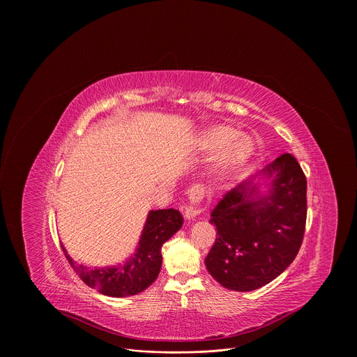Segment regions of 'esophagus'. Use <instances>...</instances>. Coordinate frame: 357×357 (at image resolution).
<instances>
[{
  "label": "esophagus",
  "mask_w": 357,
  "mask_h": 357,
  "mask_svg": "<svg viewBox=\"0 0 357 357\" xmlns=\"http://www.w3.org/2000/svg\"><path fill=\"white\" fill-rule=\"evenodd\" d=\"M200 199H202V192L197 186L195 188H190L189 192H188V202L185 203V205L182 206V211H183V216L190 220L193 219L195 216H197L199 213H202L203 208L200 206Z\"/></svg>",
  "instance_id": "1"
}]
</instances>
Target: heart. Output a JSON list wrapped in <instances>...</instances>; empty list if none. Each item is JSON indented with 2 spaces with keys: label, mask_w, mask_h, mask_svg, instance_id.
Masks as SVG:
<instances>
[{
  "label": "heart",
  "mask_w": 357,
  "mask_h": 357,
  "mask_svg": "<svg viewBox=\"0 0 357 357\" xmlns=\"http://www.w3.org/2000/svg\"><path fill=\"white\" fill-rule=\"evenodd\" d=\"M203 148L211 152L226 148L216 164V172L227 175L248 160L254 145L247 137H237V131L233 127L218 126L206 131L203 137Z\"/></svg>",
  "instance_id": "heart-1"
}]
</instances>
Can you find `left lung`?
<instances>
[{
	"label": "left lung",
	"instance_id": "8db88e82",
	"mask_svg": "<svg viewBox=\"0 0 357 357\" xmlns=\"http://www.w3.org/2000/svg\"><path fill=\"white\" fill-rule=\"evenodd\" d=\"M229 190L212 211L216 240L205 264L225 288L252 291L277 278L296 257L307 223V178L291 154Z\"/></svg>",
	"mask_w": 357,
	"mask_h": 357
}]
</instances>
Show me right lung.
<instances>
[{"label": "right lung", "instance_id": "right-lung-1", "mask_svg": "<svg viewBox=\"0 0 357 357\" xmlns=\"http://www.w3.org/2000/svg\"><path fill=\"white\" fill-rule=\"evenodd\" d=\"M182 223L183 218L179 211H151L138 243L139 245L124 266L86 267L73 261L63 245L62 250L69 264L86 285L109 296H130L142 292L157 280L162 266L161 247L182 227Z\"/></svg>", "mask_w": 357, "mask_h": 357}]
</instances>
